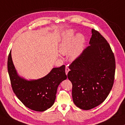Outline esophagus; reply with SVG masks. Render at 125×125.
Segmentation results:
<instances>
[{
  "mask_svg": "<svg viewBox=\"0 0 125 125\" xmlns=\"http://www.w3.org/2000/svg\"><path fill=\"white\" fill-rule=\"evenodd\" d=\"M69 69L68 67V66H66V67H65V74H66V75H67V74H68V73L69 72Z\"/></svg>",
  "mask_w": 125,
  "mask_h": 125,
  "instance_id": "esophagus-1",
  "label": "esophagus"
}]
</instances>
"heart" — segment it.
I'll return each instance as SVG.
<instances>
[{
	"mask_svg": "<svg viewBox=\"0 0 125 125\" xmlns=\"http://www.w3.org/2000/svg\"><path fill=\"white\" fill-rule=\"evenodd\" d=\"M73 30H69L64 33L59 45L58 50L61 54L67 55L69 53L72 60H74L83 52L85 42V38L82 33H77Z\"/></svg>",
	"mask_w": 125,
	"mask_h": 125,
	"instance_id": "b5f03b06",
	"label": "heart"
}]
</instances>
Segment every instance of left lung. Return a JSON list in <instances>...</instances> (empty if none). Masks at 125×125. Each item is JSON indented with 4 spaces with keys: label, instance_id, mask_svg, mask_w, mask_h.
<instances>
[{
    "label": "left lung",
    "instance_id": "obj_1",
    "mask_svg": "<svg viewBox=\"0 0 125 125\" xmlns=\"http://www.w3.org/2000/svg\"><path fill=\"white\" fill-rule=\"evenodd\" d=\"M89 45L69 66L72 98L79 108L88 110L103 103L113 88L115 60L110 46L102 35L92 30Z\"/></svg>",
    "mask_w": 125,
    "mask_h": 125
}]
</instances>
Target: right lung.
Returning <instances> with one entry per match:
<instances>
[{
	"label": "right lung",
	"mask_w": 125,
	"mask_h": 125,
	"mask_svg": "<svg viewBox=\"0 0 125 125\" xmlns=\"http://www.w3.org/2000/svg\"><path fill=\"white\" fill-rule=\"evenodd\" d=\"M65 65L53 68L45 77L27 80L17 72L10 51L8 59V70L14 93L25 106L36 111H44L53 105L57 88L67 79Z\"/></svg>",
	"instance_id": "1"
}]
</instances>
